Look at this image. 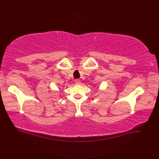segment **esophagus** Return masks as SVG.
Returning <instances> with one entry per match:
<instances>
[{"label": "esophagus", "mask_w": 159, "mask_h": 159, "mask_svg": "<svg viewBox=\"0 0 159 159\" xmlns=\"http://www.w3.org/2000/svg\"><path fill=\"white\" fill-rule=\"evenodd\" d=\"M74 82H75L76 84H80V79H75Z\"/></svg>", "instance_id": "obj_1"}]
</instances>
